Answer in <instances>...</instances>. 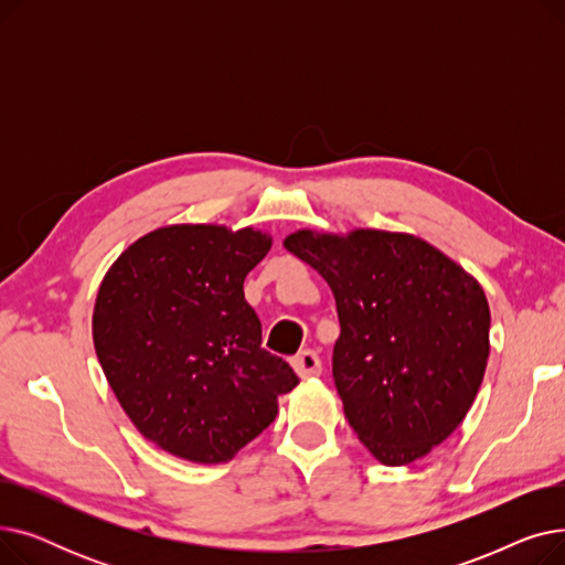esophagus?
I'll use <instances>...</instances> for the list:
<instances>
[{"mask_svg": "<svg viewBox=\"0 0 565 565\" xmlns=\"http://www.w3.org/2000/svg\"><path fill=\"white\" fill-rule=\"evenodd\" d=\"M290 364L300 377H316L322 373V362L318 358V352L313 350H302L300 354H295Z\"/></svg>", "mask_w": 565, "mask_h": 565, "instance_id": "1", "label": "esophagus"}]
</instances>
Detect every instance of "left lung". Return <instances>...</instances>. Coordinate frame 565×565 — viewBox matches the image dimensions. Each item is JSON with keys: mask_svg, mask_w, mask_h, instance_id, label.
<instances>
[{"mask_svg": "<svg viewBox=\"0 0 565 565\" xmlns=\"http://www.w3.org/2000/svg\"><path fill=\"white\" fill-rule=\"evenodd\" d=\"M284 247L334 292L332 375L350 428L382 465L430 454L462 424L486 375L481 284L409 233L298 231Z\"/></svg>", "mask_w": 565, "mask_h": 565, "instance_id": "obj_1", "label": "left lung"}]
</instances>
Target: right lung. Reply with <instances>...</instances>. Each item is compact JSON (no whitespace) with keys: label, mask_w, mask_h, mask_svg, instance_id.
Masks as SVG:
<instances>
[{"label":"right lung","mask_w":565,"mask_h":565,"mask_svg":"<svg viewBox=\"0 0 565 565\" xmlns=\"http://www.w3.org/2000/svg\"><path fill=\"white\" fill-rule=\"evenodd\" d=\"M270 247L273 237L254 228L173 224L139 237L100 284L98 362L137 430L171 456L231 460L300 382L260 348L243 290Z\"/></svg>","instance_id":"add662e5"}]
</instances>
